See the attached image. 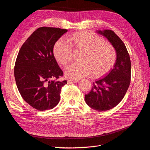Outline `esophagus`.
Wrapping results in <instances>:
<instances>
[{
	"instance_id": "esophagus-1",
	"label": "esophagus",
	"mask_w": 150,
	"mask_h": 150,
	"mask_svg": "<svg viewBox=\"0 0 150 150\" xmlns=\"http://www.w3.org/2000/svg\"><path fill=\"white\" fill-rule=\"evenodd\" d=\"M78 81V80L77 79H68V83H76Z\"/></svg>"
}]
</instances>
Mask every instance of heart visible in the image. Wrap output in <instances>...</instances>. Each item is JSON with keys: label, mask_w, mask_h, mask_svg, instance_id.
<instances>
[{"label": "heart", "mask_w": 150, "mask_h": 150, "mask_svg": "<svg viewBox=\"0 0 150 150\" xmlns=\"http://www.w3.org/2000/svg\"><path fill=\"white\" fill-rule=\"evenodd\" d=\"M73 51H81L80 63H73L65 69V74L70 78L79 79L92 74L100 77L108 73L116 61V52L110 43L93 33L83 31L72 34L66 40H59L53 47L57 61L68 64L73 58Z\"/></svg>", "instance_id": "1"}]
</instances>
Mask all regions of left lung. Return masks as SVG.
<instances>
[{"mask_svg": "<svg viewBox=\"0 0 150 150\" xmlns=\"http://www.w3.org/2000/svg\"><path fill=\"white\" fill-rule=\"evenodd\" d=\"M97 32L110 42L117 55L113 69L106 76L93 82L91 92L85 95L88 106L102 111L113 108L123 99L130 82L131 63L126 47L115 32L109 29Z\"/></svg>", "mask_w": 150, "mask_h": 150, "instance_id": "8db88e82", "label": "left lung"}]
</instances>
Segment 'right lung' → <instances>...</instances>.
I'll return each mask as SVG.
<instances>
[{"label":"right lung","mask_w":150,"mask_h":150,"mask_svg":"<svg viewBox=\"0 0 150 150\" xmlns=\"http://www.w3.org/2000/svg\"><path fill=\"white\" fill-rule=\"evenodd\" d=\"M67 29L42 27L31 35L18 54L14 69L17 88L22 98L39 111L52 109L60 99L62 87L67 81L53 55L56 42Z\"/></svg>","instance_id":"right-lung-1"}]
</instances>
